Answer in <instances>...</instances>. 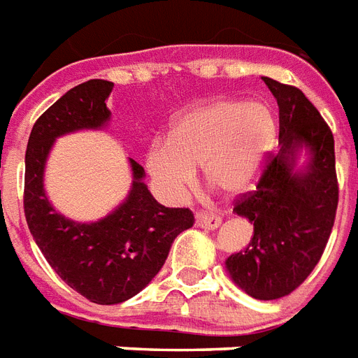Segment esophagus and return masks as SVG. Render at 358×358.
Wrapping results in <instances>:
<instances>
[{
    "label": "esophagus",
    "mask_w": 358,
    "mask_h": 358,
    "mask_svg": "<svg viewBox=\"0 0 358 358\" xmlns=\"http://www.w3.org/2000/svg\"><path fill=\"white\" fill-rule=\"evenodd\" d=\"M195 224H197V227H205V229H216V227L222 224V218H220L218 214L201 213V214H197Z\"/></svg>",
    "instance_id": "obj_1"
}]
</instances>
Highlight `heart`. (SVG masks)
<instances>
[{
    "label": "heart",
    "mask_w": 358,
    "mask_h": 358,
    "mask_svg": "<svg viewBox=\"0 0 358 358\" xmlns=\"http://www.w3.org/2000/svg\"><path fill=\"white\" fill-rule=\"evenodd\" d=\"M277 138V119L262 102L214 100L172 125L169 142H153L145 166L172 195H182L203 166L206 182L227 195L254 186Z\"/></svg>",
    "instance_id": "1"
}]
</instances>
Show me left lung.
<instances>
[{"instance_id": "obj_1", "label": "left lung", "mask_w": 358, "mask_h": 358, "mask_svg": "<svg viewBox=\"0 0 358 358\" xmlns=\"http://www.w3.org/2000/svg\"><path fill=\"white\" fill-rule=\"evenodd\" d=\"M279 106V145L269 153L256 189L233 213L254 224L245 250L231 254V280L256 300L288 296L309 277L324 252L338 208L334 136L300 89L262 78ZM301 149L308 163H295Z\"/></svg>"}]
</instances>
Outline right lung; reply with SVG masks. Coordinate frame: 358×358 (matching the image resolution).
<instances>
[{"mask_svg": "<svg viewBox=\"0 0 358 358\" xmlns=\"http://www.w3.org/2000/svg\"><path fill=\"white\" fill-rule=\"evenodd\" d=\"M112 89V81L91 79L58 98L31 129L24 172V214L36 245L68 287L100 306L127 301L148 287L172 241L195 222L189 208L155 201L134 159H129L131 192L106 218L79 224L52 208L43 187L52 144L70 132L104 129L112 115L106 106Z\"/></svg>", "mask_w": 358, "mask_h": 358, "instance_id": "1", "label": "right lung"}]
</instances>
